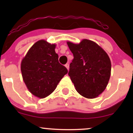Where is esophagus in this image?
Wrapping results in <instances>:
<instances>
[{
	"instance_id": "esophagus-1",
	"label": "esophagus",
	"mask_w": 133,
	"mask_h": 133,
	"mask_svg": "<svg viewBox=\"0 0 133 133\" xmlns=\"http://www.w3.org/2000/svg\"><path fill=\"white\" fill-rule=\"evenodd\" d=\"M65 68H66L67 69H68V70L69 69V64L68 63H67L65 65Z\"/></svg>"
}]
</instances>
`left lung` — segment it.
I'll list each match as a JSON object with an SVG mask.
<instances>
[{"label": "left lung", "mask_w": 133, "mask_h": 133, "mask_svg": "<svg viewBox=\"0 0 133 133\" xmlns=\"http://www.w3.org/2000/svg\"><path fill=\"white\" fill-rule=\"evenodd\" d=\"M67 44L74 56L68 74L76 91L86 98H96L104 91L110 78L109 56L98 44L88 39Z\"/></svg>", "instance_id": "obj_1"}]
</instances>
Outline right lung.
Returning <instances> with one entry per match:
<instances>
[{
	"mask_svg": "<svg viewBox=\"0 0 133 133\" xmlns=\"http://www.w3.org/2000/svg\"><path fill=\"white\" fill-rule=\"evenodd\" d=\"M56 46L45 40L38 41L21 62L23 80L30 92L39 98L50 95L68 72L59 62Z\"/></svg>",
	"mask_w": 133,
	"mask_h": 133,
	"instance_id": "1",
	"label": "right lung"
}]
</instances>
